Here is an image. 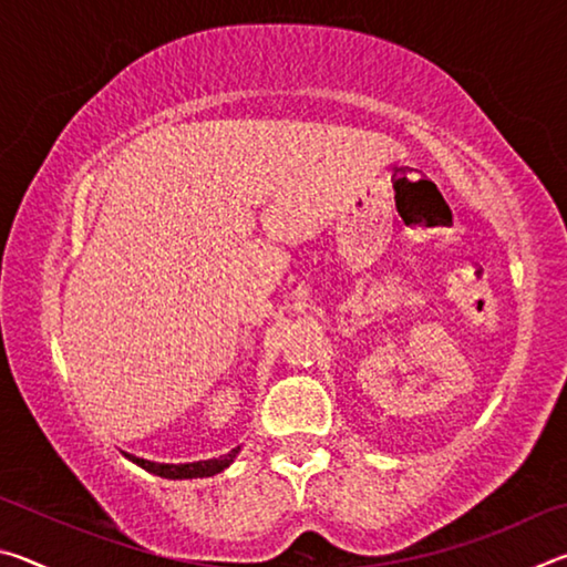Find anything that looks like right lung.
I'll return each instance as SVG.
<instances>
[{
	"label": "right lung",
	"instance_id": "right-lung-1",
	"mask_svg": "<svg viewBox=\"0 0 567 567\" xmlns=\"http://www.w3.org/2000/svg\"><path fill=\"white\" fill-rule=\"evenodd\" d=\"M239 453V445L229 450L227 455H219L213 460H197V463H179V465H172V463H152V460L145 457H134L127 455L132 463H137L142 470H147L152 475H159V477H167V480H192V477H213L217 473H223L229 465L235 463V457Z\"/></svg>",
	"mask_w": 567,
	"mask_h": 567
}]
</instances>
